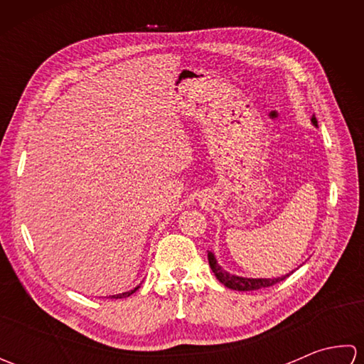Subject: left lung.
<instances>
[{
    "label": "left lung",
    "mask_w": 364,
    "mask_h": 364,
    "mask_svg": "<svg viewBox=\"0 0 364 364\" xmlns=\"http://www.w3.org/2000/svg\"><path fill=\"white\" fill-rule=\"evenodd\" d=\"M311 120L314 125L318 127V120H316V117H313ZM208 261H210V266H211V270L214 272L215 278H218L222 284H225L227 288L235 289V291H257L261 288H269V286L280 283L282 280H284L286 277L291 275V274L284 275L282 278H244V277L230 275L228 272H225V270H223L218 264V261H215L214 255L211 252H208Z\"/></svg>",
    "instance_id": "8db88e82"
}]
</instances>
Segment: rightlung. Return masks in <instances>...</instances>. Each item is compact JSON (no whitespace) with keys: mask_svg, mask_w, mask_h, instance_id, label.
<instances>
[{"mask_svg":"<svg viewBox=\"0 0 364 364\" xmlns=\"http://www.w3.org/2000/svg\"><path fill=\"white\" fill-rule=\"evenodd\" d=\"M139 288H141V286H137V288H134L133 291H128V292H123V294H117V296H112L111 299H125V297H129L131 294H134Z\"/></svg>","mask_w":364,"mask_h":364,"instance_id":"1","label":"right lung"}]
</instances>
